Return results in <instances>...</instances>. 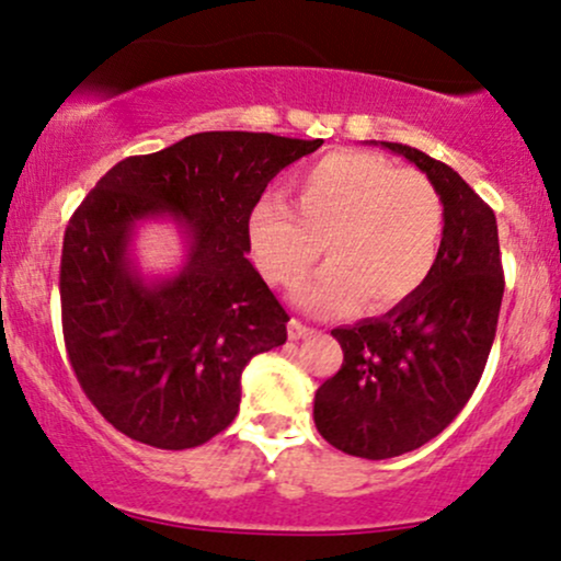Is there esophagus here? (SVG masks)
Segmentation results:
<instances>
[{"label": "esophagus", "mask_w": 561, "mask_h": 561, "mask_svg": "<svg viewBox=\"0 0 561 561\" xmlns=\"http://www.w3.org/2000/svg\"><path fill=\"white\" fill-rule=\"evenodd\" d=\"M313 332H317V330H313V327H306V324H302L300 319H289V324H287V334H289V340L311 337Z\"/></svg>", "instance_id": "esophagus-1"}]
</instances>
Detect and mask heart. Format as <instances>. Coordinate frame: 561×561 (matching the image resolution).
I'll list each match as a JSON object with an SVG mask.
<instances>
[{
	"mask_svg": "<svg viewBox=\"0 0 561 561\" xmlns=\"http://www.w3.org/2000/svg\"><path fill=\"white\" fill-rule=\"evenodd\" d=\"M298 210L276 197L255 203L248 240L276 287H295L327 250L330 266L298 289L311 313L398 306L427 285L443 240V199L420 171L371 152H330L293 176Z\"/></svg>",
	"mask_w": 561,
	"mask_h": 561,
	"instance_id": "heart-1",
	"label": "heart"
}]
</instances>
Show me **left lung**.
Returning <instances> with one entry per match:
<instances>
[{
  "label": "left lung",
  "mask_w": 561,
  "mask_h": 561,
  "mask_svg": "<svg viewBox=\"0 0 561 561\" xmlns=\"http://www.w3.org/2000/svg\"><path fill=\"white\" fill-rule=\"evenodd\" d=\"M385 147L427 173L443 199V240L427 285L379 319L337 327L343 366L317 390L313 422L330 446L392 459L459 416L495 340L504 268L491 205L450 165L398 141Z\"/></svg>",
  "instance_id": "obj_1"
}]
</instances>
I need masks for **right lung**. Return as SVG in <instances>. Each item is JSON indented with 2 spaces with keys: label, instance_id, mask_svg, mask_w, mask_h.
<instances>
[{
  "label": "right lung",
  "instance_id": "1",
  "mask_svg": "<svg viewBox=\"0 0 561 561\" xmlns=\"http://www.w3.org/2000/svg\"><path fill=\"white\" fill-rule=\"evenodd\" d=\"M321 139L203 131L115 163L70 216L60 261L66 351L94 409L152 448L208 443L240 411V377L285 345L287 311L248 261V218ZM169 215L191 237L183 272L145 283L133 224Z\"/></svg>",
  "mask_w": 561,
  "mask_h": 561
}]
</instances>
